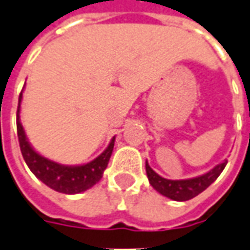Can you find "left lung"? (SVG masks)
<instances>
[{"label": "left lung", "instance_id": "1", "mask_svg": "<svg viewBox=\"0 0 250 250\" xmlns=\"http://www.w3.org/2000/svg\"><path fill=\"white\" fill-rule=\"evenodd\" d=\"M226 165L227 161L225 159L222 163L215 166L212 170H209L206 174L194 177V178H189V180L178 181L166 180L159 174H156L154 170L149 167L147 162H146V171H147L148 181L155 190H158L159 193L171 199V200L187 201L196 197L203 190H206L219 177L220 173L223 171V168L226 167Z\"/></svg>", "mask_w": 250, "mask_h": 250}]
</instances>
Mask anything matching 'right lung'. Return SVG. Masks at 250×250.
Here are the masks:
<instances>
[{
	"label": "right lung",
	"instance_id": "obj_1",
	"mask_svg": "<svg viewBox=\"0 0 250 250\" xmlns=\"http://www.w3.org/2000/svg\"><path fill=\"white\" fill-rule=\"evenodd\" d=\"M23 95L19 96V106H17V137L20 149L27 166L35 174L36 178L42 181L47 187L54 189L60 193L75 194L84 192L89 188H92L96 182L102 178L104 168L107 167L110 156L114 148L115 137L111 139L108 147L99 155L96 159L91 161L87 165L82 166H65L57 162H53L39 155L27 140V136L24 133L23 125L20 122V103Z\"/></svg>",
	"mask_w": 250,
	"mask_h": 250
}]
</instances>
